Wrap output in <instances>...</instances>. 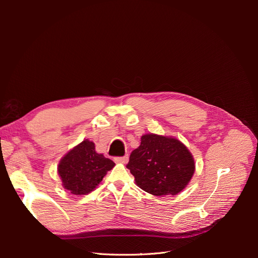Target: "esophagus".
Segmentation results:
<instances>
[{"label": "esophagus", "instance_id": "obj_1", "mask_svg": "<svg viewBox=\"0 0 258 258\" xmlns=\"http://www.w3.org/2000/svg\"><path fill=\"white\" fill-rule=\"evenodd\" d=\"M128 159H129L128 155H124V156H121V157H116L115 161L116 162H121V163H127Z\"/></svg>", "mask_w": 258, "mask_h": 258}]
</instances>
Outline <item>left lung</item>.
<instances>
[{
    "label": "left lung",
    "instance_id": "left-lung-1",
    "mask_svg": "<svg viewBox=\"0 0 258 258\" xmlns=\"http://www.w3.org/2000/svg\"><path fill=\"white\" fill-rule=\"evenodd\" d=\"M127 168L137 185L154 196L176 195L188 184L195 171L192 156L174 138L145 135L131 153Z\"/></svg>",
    "mask_w": 258,
    "mask_h": 258
}]
</instances>
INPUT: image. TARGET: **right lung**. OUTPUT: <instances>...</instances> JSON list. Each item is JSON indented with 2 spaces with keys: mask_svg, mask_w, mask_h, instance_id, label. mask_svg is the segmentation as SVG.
Instances as JSON below:
<instances>
[{
  "mask_svg": "<svg viewBox=\"0 0 258 258\" xmlns=\"http://www.w3.org/2000/svg\"><path fill=\"white\" fill-rule=\"evenodd\" d=\"M115 163L98 154L95 143L84 141L61 159L58 173L62 185L73 195H86L96 188Z\"/></svg>",
  "mask_w": 258,
  "mask_h": 258,
  "instance_id": "right-lung-1",
  "label": "right lung"
}]
</instances>
